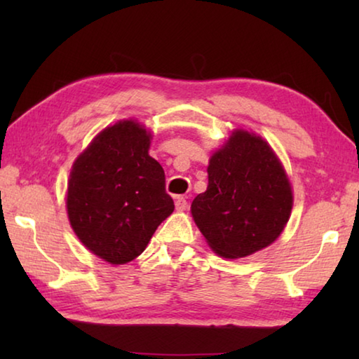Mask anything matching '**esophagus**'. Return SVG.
<instances>
[{"mask_svg": "<svg viewBox=\"0 0 359 359\" xmlns=\"http://www.w3.org/2000/svg\"><path fill=\"white\" fill-rule=\"evenodd\" d=\"M187 209H188L187 199H185L184 196H177V198H175V210L184 212V210H187Z\"/></svg>", "mask_w": 359, "mask_h": 359, "instance_id": "obj_1", "label": "esophagus"}]
</instances>
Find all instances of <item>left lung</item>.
I'll list each match as a JSON object with an SVG mask.
<instances>
[{
    "label": "left lung",
    "mask_w": 359,
    "mask_h": 359,
    "mask_svg": "<svg viewBox=\"0 0 359 359\" xmlns=\"http://www.w3.org/2000/svg\"><path fill=\"white\" fill-rule=\"evenodd\" d=\"M208 174V190L193 199L191 215L218 257H248L282 234L293 191L280 160L263 137L236 130L210 156Z\"/></svg>",
    "instance_id": "obj_1"
}]
</instances>
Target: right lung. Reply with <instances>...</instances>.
Listing matches in <instances>:
<instances>
[{
    "instance_id": "right-lung-1",
    "label": "right lung",
    "mask_w": 359,
    "mask_h": 359,
    "mask_svg": "<svg viewBox=\"0 0 359 359\" xmlns=\"http://www.w3.org/2000/svg\"><path fill=\"white\" fill-rule=\"evenodd\" d=\"M150 131L136 120L102 130L72 165L66 209L82 244L111 264L139 257L172 214L165 171L149 155Z\"/></svg>"
}]
</instances>
